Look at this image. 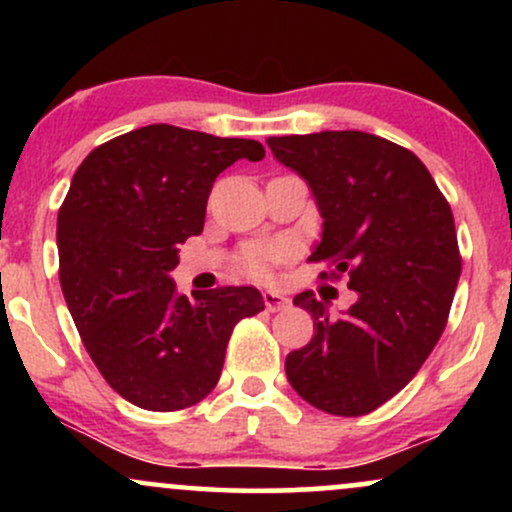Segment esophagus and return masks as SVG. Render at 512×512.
<instances>
[{
    "instance_id": "34e87169",
    "label": "esophagus",
    "mask_w": 512,
    "mask_h": 512,
    "mask_svg": "<svg viewBox=\"0 0 512 512\" xmlns=\"http://www.w3.org/2000/svg\"><path fill=\"white\" fill-rule=\"evenodd\" d=\"M262 301H264V308L272 310V313H276V310H284L286 305H289V298L279 291H264Z\"/></svg>"
}]
</instances>
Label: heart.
<instances>
[{
	"label": "heart",
	"instance_id": "heart-1",
	"mask_svg": "<svg viewBox=\"0 0 512 512\" xmlns=\"http://www.w3.org/2000/svg\"><path fill=\"white\" fill-rule=\"evenodd\" d=\"M286 255H289V250H286L284 245L252 243V245H248V248H243V252H240L238 262H240V267H243L250 276H255V279H269L274 264L284 260Z\"/></svg>",
	"mask_w": 512,
	"mask_h": 512
}]
</instances>
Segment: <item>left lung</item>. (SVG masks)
<instances>
[{
  "label": "left lung",
  "instance_id": "8db88e82",
  "mask_svg": "<svg viewBox=\"0 0 512 512\" xmlns=\"http://www.w3.org/2000/svg\"><path fill=\"white\" fill-rule=\"evenodd\" d=\"M276 161L313 190L325 219L310 262L322 279L346 276L356 303L334 317L327 298L303 291L293 305L315 334L286 356V378L315 409L370 414L419 373L448 322L462 272L455 219L428 168L375 134L269 137Z\"/></svg>",
  "mask_w": 512,
  "mask_h": 512
}]
</instances>
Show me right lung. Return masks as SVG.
<instances>
[{
  "instance_id": "add662e5",
  "label": "right lung",
  "mask_w": 512,
  "mask_h": 512,
  "mask_svg": "<svg viewBox=\"0 0 512 512\" xmlns=\"http://www.w3.org/2000/svg\"><path fill=\"white\" fill-rule=\"evenodd\" d=\"M238 158L262 161L264 146L173 125L132 129L84 158L57 214L60 284L81 342L142 409L202 402L233 327L264 310L252 286L187 301L170 279L180 243L202 233L211 185Z\"/></svg>"
}]
</instances>
